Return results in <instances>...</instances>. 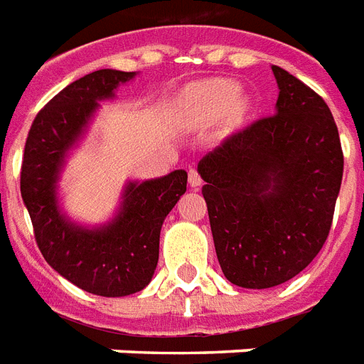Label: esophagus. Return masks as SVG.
<instances>
[{
  "label": "esophagus",
  "instance_id": "obj_1",
  "mask_svg": "<svg viewBox=\"0 0 364 364\" xmlns=\"http://www.w3.org/2000/svg\"><path fill=\"white\" fill-rule=\"evenodd\" d=\"M188 183H191V187L193 188H198L200 185H202V177H200L198 170H194V168L188 170Z\"/></svg>",
  "mask_w": 364,
  "mask_h": 364
}]
</instances>
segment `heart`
Here are the masks:
<instances>
[{"label": "heart", "instance_id": "obj_1", "mask_svg": "<svg viewBox=\"0 0 364 364\" xmlns=\"http://www.w3.org/2000/svg\"><path fill=\"white\" fill-rule=\"evenodd\" d=\"M247 100L238 94V85L227 79H210L185 88L179 98V111L188 121H217L225 113H230L234 121L245 113Z\"/></svg>", "mask_w": 364, "mask_h": 364}]
</instances>
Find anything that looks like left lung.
I'll list each match as a JSON object with an SVG mask.
<instances>
[{
  "instance_id": "8db88e82",
  "label": "left lung",
  "mask_w": 364,
  "mask_h": 364,
  "mask_svg": "<svg viewBox=\"0 0 364 364\" xmlns=\"http://www.w3.org/2000/svg\"><path fill=\"white\" fill-rule=\"evenodd\" d=\"M272 71L276 115L227 137L198 164L221 270L245 289L276 287L316 259L344 173L325 100L289 71Z\"/></svg>"
}]
</instances>
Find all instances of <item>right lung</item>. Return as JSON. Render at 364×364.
I'll return each instance as SVG.
<instances>
[{
	"instance_id": "right-lung-1",
	"label": "right lung",
	"mask_w": 364,
	"mask_h": 364,
	"mask_svg": "<svg viewBox=\"0 0 364 364\" xmlns=\"http://www.w3.org/2000/svg\"><path fill=\"white\" fill-rule=\"evenodd\" d=\"M136 71L98 70L60 90L37 117L26 139L20 193L36 242L45 260L82 291L100 296H126L147 287L159 262L160 228L187 191V171L159 179L130 181L111 223L79 227L60 211L56 183L64 159L85 134L102 100Z\"/></svg>"
}]
</instances>
